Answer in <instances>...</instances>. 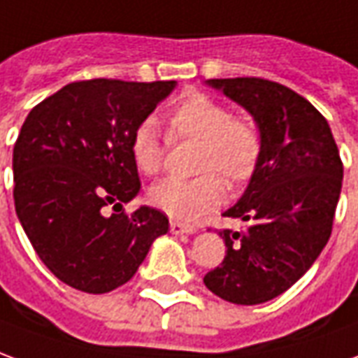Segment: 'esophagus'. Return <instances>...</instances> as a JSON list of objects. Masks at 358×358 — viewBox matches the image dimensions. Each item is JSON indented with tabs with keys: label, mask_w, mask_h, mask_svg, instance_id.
<instances>
[{
	"label": "esophagus",
	"mask_w": 358,
	"mask_h": 358,
	"mask_svg": "<svg viewBox=\"0 0 358 358\" xmlns=\"http://www.w3.org/2000/svg\"><path fill=\"white\" fill-rule=\"evenodd\" d=\"M169 229H171V233H175V235H181V233H194V225L181 224V222L173 220V222H169Z\"/></svg>",
	"instance_id": "34e87169"
}]
</instances>
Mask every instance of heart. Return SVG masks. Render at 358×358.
<instances>
[{
	"label": "heart",
	"instance_id": "b5f03b06",
	"mask_svg": "<svg viewBox=\"0 0 358 358\" xmlns=\"http://www.w3.org/2000/svg\"><path fill=\"white\" fill-rule=\"evenodd\" d=\"M167 138L200 143L194 179H166L148 191V200L175 220L192 222L224 202L225 187L237 189L255 177L262 159L264 138L255 119L235 117L229 106L204 92H187L166 113ZM134 166L144 175H158L166 162L152 121H143L131 134ZM218 175L215 176V173Z\"/></svg>",
	"mask_w": 358,
	"mask_h": 358
}]
</instances>
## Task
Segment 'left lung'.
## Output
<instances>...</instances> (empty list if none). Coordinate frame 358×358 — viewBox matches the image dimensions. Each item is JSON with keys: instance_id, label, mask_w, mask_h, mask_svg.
I'll return each instance as SVG.
<instances>
[{"instance_id": "1", "label": "left lung", "mask_w": 358, "mask_h": 358, "mask_svg": "<svg viewBox=\"0 0 358 358\" xmlns=\"http://www.w3.org/2000/svg\"><path fill=\"white\" fill-rule=\"evenodd\" d=\"M247 108L262 131L260 166L224 215L245 229H222L225 258L206 287L235 305H260L287 291L326 247L343 181V162L328 121L313 103L268 78L208 80Z\"/></svg>"}]
</instances>
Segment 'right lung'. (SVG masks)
I'll return each instance as SVG.
<instances>
[{"mask_svg":"<svg viewBox=\"0 0 358 358\" xmlns=\"http://www.w3.org/2000/svg\"><path fill=\"white\" fill-rule=\"evenodd\" d=\"M173 86L77 80L24 119L13 148L15 210L40 260L71 287L94 295L117 289L167 233L159 210L129 214L123 206L141 191L131 134Z\"/></svg>","mask_w":358,"mask_h":358,"instance_id":"1","label":"right lung"}]
</instances>
